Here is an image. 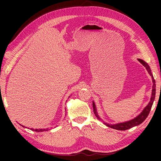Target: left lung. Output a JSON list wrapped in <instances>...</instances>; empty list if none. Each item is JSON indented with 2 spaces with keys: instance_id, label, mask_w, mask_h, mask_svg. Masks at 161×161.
Returning a JSON list of instances; mask_svg holds the SVG:
<instances>
[{
  "instance_id": "left-lung-1",
  "label": "left lung",
  "mask_w": 161,
  "mask_h": 161,
  "mask_svg": "<svg viewBox=\"0 0 161 161\" xmlns=\"http://www.w3.org/2000/svg\"><path fill=\"white\" fill-rule=\"evenodd\" d=\"M137 59L138 62H141V63L146 67V69H147V71H148V74L151 75V77L152 78L153 86H152V93H151V99H150V102L148 103V105H147L146 107L143 108V110L141 111V113L139 114V115H138L136 117V118L130 120V121L123 122V123L116 124H108V123H107V122L103 121V124H104L106 126L109 127V128H111V129L120 130H125L129 129L132 127L138 126V125L141 124V123H143V122L145 121V119L147 118V116H148L150 111H151V109L152 105H153V103L154 99H155V96H156V81H155V80H154L153 76L152 73H151V68H150L148 63H146L145 61H143V59ZM92 105H93V109H94V113L95 114V116H96V117L98 119L102 120V119L100 118L99 114H98V113H97L96 105H95V103L94 102H93V103H92Z\"/></svg>"
}]
</instances>
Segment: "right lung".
I'll list each match as a JSON object with an SVG mask.
<instances>
[{
    "mask_svg": "<svg viewBox=\"0 0 161 161\" xmlns=\"http://www.w3.org/2000/svg\"><path fill=\"white\" fill-rule=\"evenodd\" d=\"M21 126H23V127H25L24 126H23V125H21ZM31 130H34V131H37V132H42V131H47V130H48L49 129H31Z\"/></svg>",
    "mask_w": 161,
    "mask_h": 161,
    "instance_id": "right-lung-1",
    "label": "right lung"
}]
</instances>
